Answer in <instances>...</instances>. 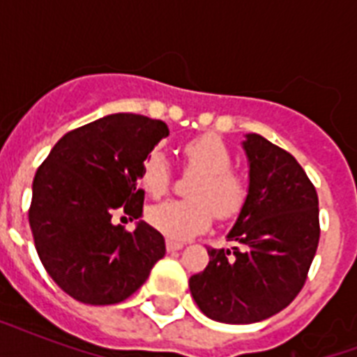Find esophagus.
<instances>
[{
  "mask_svg": "<svg viewBox=\"0 0 357 357\" xmlns=\"http://www.w3.org/2000/svg\"><path fill=\"white\" fill-rule=\"evenodd\" d=\"M183 248V243L179 241H174V238H167V250L168 252H176V250Z\"/></svg>",
  "mask_w": 357,
  "mask_h": 357,
  "instance_id": "1",
  "label": "esophagus"
}]
</instances>
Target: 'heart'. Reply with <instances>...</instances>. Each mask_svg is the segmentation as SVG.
Masks as SVG:
<instances>
[{
	"mask_svg": "<svg viewBox=\"0 0 357 357\" xmlns=\"http://www.w3.org/2000/svg\"><path fill=\"white\" fill-rule=\"evenodd\" d=\"M185 168L198 176L190 185L192 200H168L151 206L146 213L148 222L170 238H185L211 226L213 211L218 218H231L243 209L248 183L231 168L234 157L228 144L217 135H202L181 146ZM172 167L162 151H151L144 159L140 183L153 198L168 190Z\"/></svg>",
	"mask_w": 357,
	"mask_h": 357,
	"instance_id": "1",
	"label": "heart"
}]
</instances>
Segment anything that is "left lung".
I'll use <instances>...</instances> for the list:
<instances>
[{"label":"left lung","mask_w":357,"mask_h":357,"mask_svg":"<svg viewBox=\"0 0 357 357\" xmlns=\"http://www.w3.org/2000/svg\"><path fill=\"white\" fill-rule=\"evenodd\" d=\"M248 196L228 234L231 250L207 248L206 271L190 276L204 315L226 324L265 321L302 291L315 257L321 226L319 196L289 151L246 135Z\"/></svg>","instance_id":"1"}]
</instances>
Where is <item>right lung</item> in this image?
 Here are the masks:
<instances>
[{
  "label": "right lung",
  "mask_w": 357,
  "mask_h": 357,
  "mask_svg": "<svg viewBox=\"0 0 357 357\" xmlns=\"http://www.w3.org/2000/svg\"><path fill=\"white\" fill-rule=\"evenodd\" d=\"M167 123L116 113L68 131L33 179L29 226L52 280L83 304H119L148 280L165 238L144 220L133 231L113 224L116 211L142 217L137 183ZM126 218V217H122Z\"/></svg>",
  "instance_id": "add662e5"
}]
</instances>
